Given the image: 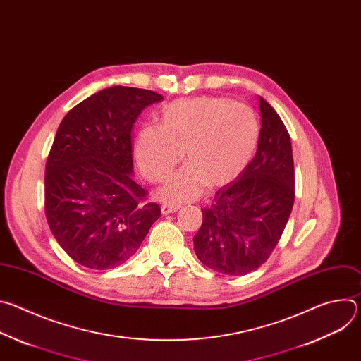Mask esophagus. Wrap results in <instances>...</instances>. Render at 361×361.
Wrapping results in <instances>:
<instances>
[{
  "instance_id": "1",
  "label": "esophagus",
  "mask_w": 361,
  "mask_h": 361,
  "mask_svg": "<svg viewBox=\"0 0 361 361\" xmlns=\"http://www.w3.org/2000/svg\"><path fill=\"white\" fill-rule=\"evenodd\" d=\"M178 209H180V205H173V204H163V205H161V213H163L164 216H167V214L176 213Z\"/></svg>"
}]
</instances>
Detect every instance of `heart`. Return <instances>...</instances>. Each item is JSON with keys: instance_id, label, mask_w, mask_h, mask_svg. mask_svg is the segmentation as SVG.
<instances>
[{"instance_id": "b5f03b06", "label": "heart", "mask_w": 361, "mask_h": 361, "mask_svg": "<svg viewBox=\"0 0 361 361\" xmlns=\"http://www.w3.org/2000/svg\"><path fill=\"white\" fill-rule=\"evenodd\" d=\"M259 137L251 109L227 98L200 97L170 102L160 126L140 130L134 151L141 174L152 183L163 181L184 156L187 164L157 192L160 200L180 204L198 198L207 185L221 188L240 177Z\"/></svg>"}]
</instances>
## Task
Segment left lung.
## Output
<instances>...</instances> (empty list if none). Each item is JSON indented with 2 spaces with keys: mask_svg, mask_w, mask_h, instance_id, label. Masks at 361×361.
<instances>
[{
  "mask_svg": "<svg viewBox=\"0 0 361 361\" xmlns=\"http://www.w3.org/2000/svg\"><path fill=\"white\" fill-rule=\"evenodd\" d=\"M262 130L251 163L221 187L194 235V251L209 269L243 276L259 269L277 245L294 204V161L286 126L259 97Z\"/></svg>",
  "mask_w": 361,
  "mask_h": 361,
  "instance_id": "left-lung-1",
  "label": "left lung"
}]
</instances>
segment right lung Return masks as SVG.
Here are the masks:
<instances>
[{
    "mask_svg": "<svg viewBox=\"0 0 361 361\" xmlns=\"http://www.w3.org/2000/svg\"><path fill=\"white\" fill-rule=\"evenodd\" d=\"M163 99L116 85L77 104L61 121L45 166V216L60 247L78 264L110 270L137 252L161 216L133 178L131 128Z\"/></svg>",
    "mask_w": 361,
    "mask_h": 361,
    "instance_id": "obj_1",
    "label": "right lung"
}]
</instances>
